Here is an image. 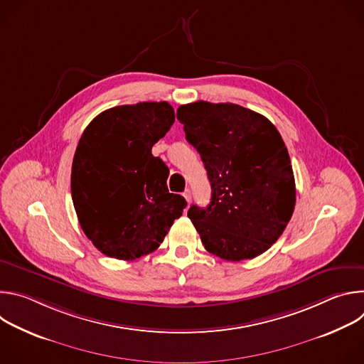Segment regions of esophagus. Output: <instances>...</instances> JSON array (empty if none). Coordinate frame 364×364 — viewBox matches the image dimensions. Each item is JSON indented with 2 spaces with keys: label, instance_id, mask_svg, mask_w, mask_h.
Wrapping results in <instances>:
<instances>
[{
  "label": "esophagus",
  "instance_id": "obj_1",
  "mask_svg": "<svg viewBox=\"0 0 364 364\" xmlns=\"http://www.w3.org/2000/svg\"><path fill=\"white\" fill-rule=\"evenodd\" d=\"M183 196H184L186 201L190 204V201H191V194H190V190H186V191L183 193Z\"/></svg>",
  "mask_w": 364,
  "mask_h": 364
}]
</instances>
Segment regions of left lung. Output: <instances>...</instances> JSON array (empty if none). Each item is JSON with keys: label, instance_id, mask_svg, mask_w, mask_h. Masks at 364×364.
I'll use <instances>...</instances> for the list:
<instances>
[{"label": "left lung", "instance_id": "8db88e82", "mask_svg": "<svg viewBox=\"0 0 364 364\" xmlns=\"http://www.w3.org/2000/svg\"><path fill=\"white\" fill-rule=\"evenodd\" d=\"M177 119L212 186L210 204H193L187 213L204 247L232 262L268 250L295 207L292 166L278 129L235 103L198 100L181 105Z\"/></svg>", "mask_w": 364, "mask_h": 364}]
</instances>
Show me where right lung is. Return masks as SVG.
I'll return each instance as SVG.
<instances>
[{"mask_svg": "<svg viewBox=\"0 0 364 364\" xmlns=\"http://www.w3.org/2000/svg\"><path fill=\"white\" fill-rule=\"evenodd\" d=\"M168 102L103 111L83 131L72 164V198L85 235L107 256L132 261L164 240L187 201L168 193V167L151 154L174 124Z\"/></svg>", "mask_w": 364, "mask_h": 364, "instance_id": "add662e5", "label": "right lung"}]
</instances>
